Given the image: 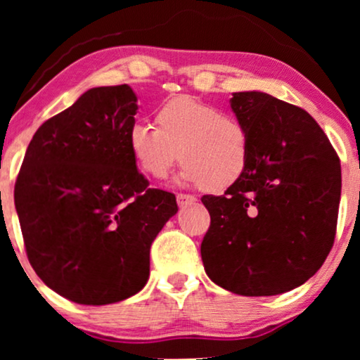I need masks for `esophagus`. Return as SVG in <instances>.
Listing matches in <instances>:
<instances>
[{
    "instance_id": "34e87169",
    "label": "esophagus",
    "mask_w": 360,
    "mask_h": 360,
    "mask_svg": "<svg viewBox=\"0 0 360 360\" xmlns=\"http://www.w3.org/2000/svg\"><path fill=\"white\" fill-rule=\"evenodd\" d=\"M176 203H179L180 208H186V206L195 205L196 198L193 195H185V193H179L176 195Z\"/></svg>"
}]
</instances>
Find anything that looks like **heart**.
Segmentation results:
<instances>
[{
  "instance_id": "1",
  "label": "heart",
  "mask_w": 360,
  "mask_h": 360,
  "mask_svg": "<svg viewBox=\"0 0 360 360\" xmlns=\"http://www.w3.org/2000/svg\"><path fill=\"white\" fill-rule=\"evenodd\" d=\"M155 127L136 122L127 149L137 169L154 180L165 179L176 157L179 180L224 191L240 180L250 159V139L238 117L191 96H175L154 112Z\"/></svg>"
}]
</instances>
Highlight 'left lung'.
I'll return each instance as SVG.
<instances>
[{"mask_svg":"<svg viewBox=\"0 0 360 360\" xmlns=\"http://www.w3.org/2000/svg\"><path fill=\"white\" fill-rule=\"evenodd\" d=\"M249 132L248 170L201 201L211 224L201 243L206 275L244 297H272L318 272L336 236L341 164L318 122L264 91L233 93Z\"/></svg>","mask_w":360,"mask_h":360,"instance_id":"8db88e82","label":"left lung"}]
</instances>
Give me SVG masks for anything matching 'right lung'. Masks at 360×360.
Masks as SVG:
<instances>
[{"mask_svg": "<svg viewBox=\"0 0 360 360\" xmlns=\"http://www.w3.org/2000/svg\"><path fill=\"white\" fill-rule=\"evenodd\" d=\"M136 112L129 85L85 91L36 131L14 185L29 262L78 304L141 292L152 240L179 211L175 195L149 188L129 154Z\"/></svg>", "mask_w": 360, "mask_h": 360, "instance_id": "obj_1", "label": "right lung"}]
</instances>
